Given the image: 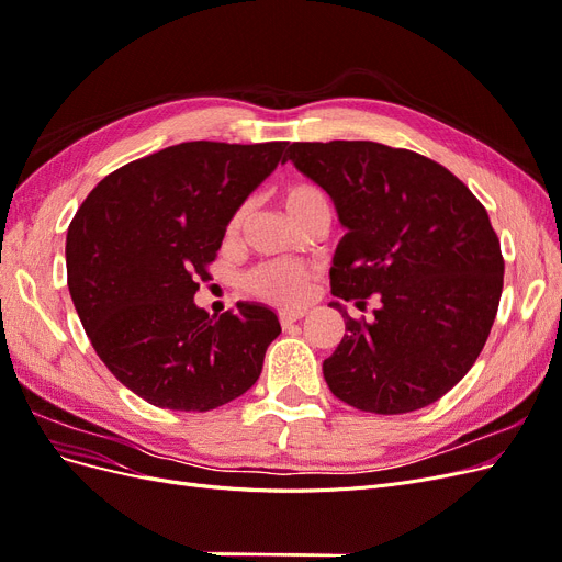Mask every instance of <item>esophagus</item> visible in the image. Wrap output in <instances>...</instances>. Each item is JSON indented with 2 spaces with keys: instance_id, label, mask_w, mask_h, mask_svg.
Returning a JSON list of instances; mask_svg holds the SVG:
<instances>
[{
  "instance_id": "esophagus-1",
  "label": "esophagus",
  "mask_w": 562,
  "mask_h": 562,
  "mask_svg": "<svg viewBox=\"0 0 562 562\" xmlns=\"http://www.w3.org/2000/svg\"><path fill=\"white\" fill-rule=\"evenodd\" d=\"M304 314H307V310H304V307H291V310H281L279 318H281L283 326H288V323L300 321Z\"/></svg>"
}]
</instances>
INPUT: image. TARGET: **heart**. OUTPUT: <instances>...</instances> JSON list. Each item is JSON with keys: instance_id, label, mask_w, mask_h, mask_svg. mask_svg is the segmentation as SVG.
Masks as SVG:
<instances>
[{"instance_id": "obj_1", "label": "heart", "mask_w": 562, "mask_h": 562, "mask_svg": "<svg viewBox=\"0 0 562 562\" xmlns=\"http://www.w3.org/2000/svg\"><path fill=\"white\" fill-rule=\"evenodd\" d=\"M281 199H283V206H285L288 215H291L295 223L300 217L310 215L314 211H330L326 192H323L318 184H314L310 180H295L291 184H285L281 192ZM244 217H246V206H239L232 215L229 227L232 229L239 227L244 223ZM246 285L252 295H258L269 302L288 304V302H295L302 297L304 274L295 265L265 262L250 271L246 279Z\"/></svg>"}]
</instances>
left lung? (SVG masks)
I'll return each instance as SVG.
<instances>
[{"instance_id": "8db88e82", "label": "left lung", "mask_w": 562, "mask_h": 562, "mask_svg": "<svg viewBox=\"0 0 562 562\" xmlns=\"http://www.w3.org/2000/svg\"><path fill=\"white\" fill-rule=\"evenodd\" d=\"M291 159L335 203L347 234L330 291L375 318H351L323 361L333 394L356 411L403 415L462 380L495 323L504 258L483 203L469 187L411 149L370 140L293 143Z\"/></svg>"}]
</instances>
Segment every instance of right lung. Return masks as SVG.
Returning <instances> with one entry per match:
<instances>
[{
    "instance_id": "obj_1",
    "label": "right lung",
    "mask_w": 562,
    "mask_h": 562,
    "mask_svg": "<svg viewBox=\"0 0 562 562\" xmlns=\"http://www.w3.org/2000/svg\"><path fill=\"white\" fill-rule=\"evenodd\" d=\"M288 143L194 140L100 180L67 227V288L100 361L147 403L206 413L258 382L281 333L262 304H194L232 215Z\"/></svg>"
}]
</instances>
